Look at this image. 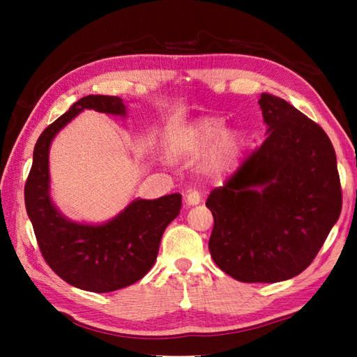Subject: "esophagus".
I'll list each match as a JSON object with an SVG mask.
<instances>
[{
    "label": "esophagus",
    "mask_w": 357,
    "mask_h": 357,
    "mask_svg": "<svg viewBox=\"0 0 357 357\" xmlns=\"http://www.w3.org/2000/svg\"><path fill=\"white\" fill-rule=\"evenodd\" d=\"M201 193L198 190H190L185 195V202L187 206H196V204L201 202Z\"/></svg>",
    "instance_id": "34e87169"
}]
</instances>
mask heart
I'll return each mask as SVG.
<instances>
[{
    "mask_svg": "<svg viewBox=\"0 0 357 357\" xmlns=\"http://www.w3.org/2000/svg\"><path fill=\"white\" fill-rule=\"evenodd\" d=\"M227 130L222 116H207L193 123L184 136V146L193 153L213 147L208 155V165L215 172H230L238 165L245 147V135L239 130Z\"/></svg>",
    "mask_w": 357,
    "mask_h": 357,
    "instance_id": "b5f03b06",
    "label": "heart"
}]
</instances>
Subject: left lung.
Wrapping results in <instances>:
<instances>
[{"label": "left lung", "mask_w": 357, "mask_h": 357, "mask_svg": "<svg viewBox=\"0 0 357 357\" xmlns=\"http://www.w3.org/2000/svg\"><path fill=\"white\" fill-rule=\"evenodd\" d=\"M267 139L211 190L213 261L241 282H279L313 262L342 210L336 153L324 128L262 93Z\"/></svg>", "instance_id": "8db88e82"}]
</instances>
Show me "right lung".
<instances>
[{"label": "right lung", "mask_w": 357, "mask_h": 357, "mask_svg": "<svg viewBox=\"0 0 357 357\" xmlns=\"http://www.w3.org/2000/svg\"><path fill=\"white\" fill-rule=\"evenodd\" d=\"M84 109L126 115L121 98L89 95L45 127L33 149L24 201L49 267L81 290L109 293L135 284L153 267L165 227L179 215L181 195L136 199L102 225L77 224L59 213L49 196V147L53 136Z\"/></svg>", "instance_id": "add662e5"}]
</instances>
